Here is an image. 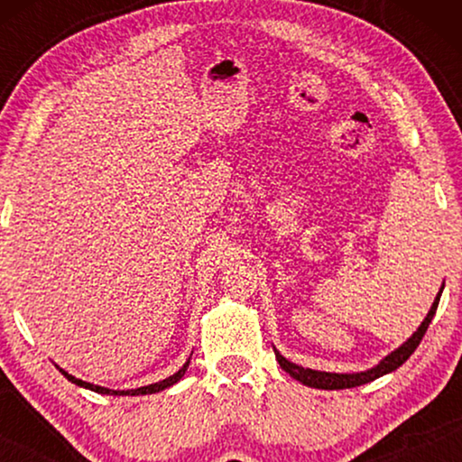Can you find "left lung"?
<instances>
[{"instance_id": "left-lung-1", "label": "left lung", "mask_w": 462, "mask_h": 462, "mask_svg": "<svg viewBox=\"0 0 462 462\" xmlns=\"http://www.w3.org/2000/svg\"><path fill=\"white\" fill-rule=\"evenodd\" d=\"M441 290H444V288H441ZM439 296H441V292H439L438 296H435V302H433L431 311L427 313V318H425V321H422V324H420L419 330H416V332L412 334V337H410V338L406 340V343H403V345L400 346V349H395L393 353H391V356L384 357L383 362L378 364L376 368H372V370L357 372V374H334V372H318V370L300 368V365L288 362L286 357L280 356V351H275V357H277V362H280L282 368L286 370L290 376L296 378V381H300L302 384H307V387L332 391V389H351V387H359V384H365V383H370V381H376L378 376L389 374V372H393V370L400 368V365H402L403 362H406V359L416 351V346L420 345L422 337H425L429 324H431L435 311H438Z\"/></svg>"}]
</instances>
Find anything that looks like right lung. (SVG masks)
Segmentation results:
<instances>
[{"instance_id":"obj_1","label":"right lung","mask_w":462,"mask_h":462,"mask_svg":"<svg viewBox=\"0 0 462 462\" xmlns=\"http://www.w3.org/2000/svg\"><path fill=\"white\" fill-rule=\"evenodd\" d=\"M187 368H189V362L182 365V368L176 372V374H172V376H168L166 381H160V383H153V384H147V387H141V389H130V391H111V389H105V387H98V384H92V383H86V381H79V378H75V376H71L69 374V372H65V370H60L62 374H65L69 381L71 383H75L78 384V387H86V389H90V391H97V393H106V395H147V393H157V391H163V389H168V387H172L174 383H179L182 376H185V372H187Z\"/></svg>"}]
</instances>
